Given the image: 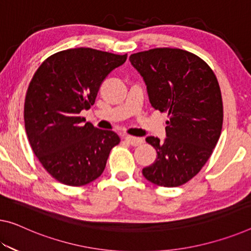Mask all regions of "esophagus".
Masks as SVG:
<instances>
[{
    "label": "esophagus",
    "mask_w": 251,
    "mask_h": 251,
    "mask_svg": "<svg viewBox=\"0 0 251 251\" xmlns=\"http://www.w3.org/2000/svg\"><path fill=\"white\" fill-rule=\"evenodd\" d=\"M125 139H126V142H129V144L132 145V146H139V145H141L142 142H144L142 138L132 137V136H126Z\"/></svg>",
    "instance_id": "1"
}]
</instances>
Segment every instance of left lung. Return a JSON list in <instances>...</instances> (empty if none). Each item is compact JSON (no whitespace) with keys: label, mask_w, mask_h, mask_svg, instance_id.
<instances>
[{"label":"left lung","mask_w":251,"mask_h":251,"mask_svg":"<svg viewBox=\"0 0 251 251\" xmlns=\"http://www.w3.org/2000/svg\"><path fill=\"white\" fill-rule=\"evenodd\" d=\"M130 63L144 78L151 106L169 118L164 141L146 138L157 158L142 174L159 186H180L201 171L221 134L223 105L217 77L203 59L177 48L133 53Z\"/></svg>","instance_id":"8db88e82"}]
</instances>
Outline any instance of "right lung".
<instances>
[{"instance_id":"add662e5","label":"right lung","mask_w":251,"mask_h":251,"mask_svg":"<svg viewBox=\"0 0 251 251\" xmlns=\"http://www.w3.org/2000/svg\"><path fill=\"white\" fill-rule=\"evenodd\" d=\"M126 55L92 48L53 53L34 73L25 102V126L32 151L53 178L82 186L101 176L120 142L113 131L79 117L93 105L100 86Z\"/></svg>"}]
</instances>
